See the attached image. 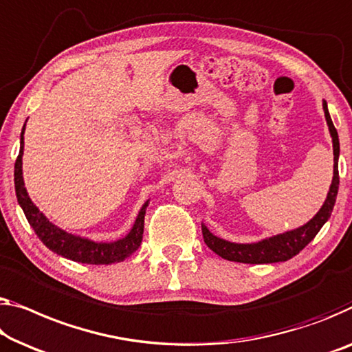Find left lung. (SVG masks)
Listing matches in <instances>:
<instances>
[{"instance_id": "obj_1", "label": "left lung", "mask_w": 352, "mask_h": 352, "mask_svg": "<svg viewBox=\"0 0 352 352\" xmlns=\"http://www.w3.org/2000/svg\"><path fill=\"white\" fill-rule=\"evenodd\" d=\"M324 109V117L329 126L330 138H332V146H333V177L332 183H330L329 192L326 201H324L322 207L319 208V212L314 214L310 221L298 226L297 229L286 230L283 234L272 235V237H265L258 242L251 243H237V242H229L218 235L212 234L208 230L206 224L202 223V234H204V242L213 253L221 256L223 259L234 261V262H243V264H274V262H285L287 259L294 258V256L300 253L305 246L316 237V234L321 230L324 224L327 223V219L332 214V210L337 201L338 194V156H340V140L338 133L335 129L330 118L327 102L322 101Z\"/></svg>"}]
</instances>
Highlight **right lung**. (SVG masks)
Returning a JSON list of instances; mask_svg holds the SVG:
<instances>
[{
    "label": "right lung",
    "mask_w": 352,
    "mask_h": 352,
    "mask_svg": "<svg viewBox=\"0 0 352 352\" xmlns=\"http://www.w3.org/2000/svg\"><path fill=\"white\" fill-rule=\"evenodd\" d=\"M25 126L26 122L22 128V133H20V151L14 167L15 194H17L19 206L22 207L30 226L33 228L34 234L38 235L41 242L50 251L63 256V258L71 259L74 262H82V264H115V262H123L126 258H129V256L139 248L140 243H142L145 210L148 207L150 199L144 204L142 208L139 210L138 218H135L129 232L122 239L113 240V242H94L91 239L82 237V235L67 232V230L58 228L34 206V202L31 201L28 191H26L25 188L22 169Z\"/></svg>",
    "instance_id": "add662e5"
}]
</instances>
